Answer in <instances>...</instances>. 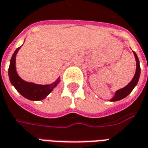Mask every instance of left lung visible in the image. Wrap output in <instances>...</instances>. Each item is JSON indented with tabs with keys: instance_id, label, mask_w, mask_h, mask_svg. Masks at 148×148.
Listing matches in <instances>:
<instances>
[{
	"instance_id": "left-lung-1",
	"label": "left lung",
	"mask_w": 148,
	"mask_h": 148,
	"mask_svg": "<svg viewBox=\"0 0 148 148\" xmlns=\"http://www.w3.org/2000/svg\"><path fill=\"white\" fill-rule=\"evenodd\" d=\"M134 54H135V60H136V71H135V76H134V77L132 78V80L131 81V82H130L127 86H126L125 87L120 89V90H119L116 91L114 97L110 100V101H112V102H114V101H118V100L124 99L125 97H127V96L132 91V90L134 89V87L136 86V84L138 83L139 75H140V66H139V58H138V56H137V54H136L135 52H134Z\"/></svg>"
}]
</instances>
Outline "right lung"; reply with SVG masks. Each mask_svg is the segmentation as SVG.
<instances>
[{
	"instance_id": "obj_1",
	"label": "right lung",
	"mask_w": 148,
	"mask_h": 148,
	"mask_svg": "<svg viewBox=\"0 0 148 148\" xmlns=\"http://www.w3.org/2000/svg\"><path fill=\"white\" fill-rule=\"evenodd\" d=\"M18 47L13 53V56L10 60V65L9 67V76L11 83L14 86L16 90L25 98L29 100H42L45 99L46 96L52 91L53 88L59 83V80L56 81L51 85H37L31 82H27L22 80L18 74H16V66H15V60L16 54L19 50Z\"/></svg>"
}]
</instances>
